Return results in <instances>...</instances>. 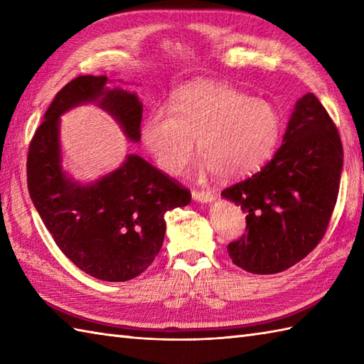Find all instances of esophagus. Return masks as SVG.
Here are the masks:
<instances>
[{
    "label": "esophagus",
    "mask_w": 364,
    "mask_h": 364,
    "mask_svg": "<svg viewBox=\"0 0 364 364\" xmlns=\"http://www.w3.org/2000/svg\"><path fill=\"white\" fill-rule=\"evenodd\" d=\"M214 197H215V196H214V194H211V192H208V191L192 189V198L197 200V202H203V203L213 202Z\"/></svg>",
    "instance_id": "obj_1"
}]
</instances>
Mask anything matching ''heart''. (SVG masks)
<instances>
[{"label":"heart","mask_w":364,"mask_h":364,"mask_svg":"<svg viewBox=\"0 0 364 364\" xmlns=\"http://www.w3.org/2000/svg\"><path fill=\"white\" fill-rule=\"evenodd\" d=\"M282 127V115L272 103L227 84L200 81L176 92L170 114L151 112L142 127V139L167 173L181 172L197 141L203 170L220 180H237L272 156Z\"/></svg>","instance_id":"heart-1"}]
</instances>
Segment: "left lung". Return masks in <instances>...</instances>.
<instances>
[{
    "label": "left lung",
    "mask_w": 364,
    "mask_h": 364,
    "mask_svg": "<svg viewBox=\"0 0 364 364\" xmlns=\"http://www.w3.org/2000/svg\"><path fill=\"white\" fill-rule=\"evenodd\" d=\"M338 128L314 94L301 97L283 144L259 172L222 196L241 205L247 233L228 244L237 267L278 274L304 259L326 235L343 170Z\"/></svg>",
    "instance_id": "obj_1"
}]
</instances>
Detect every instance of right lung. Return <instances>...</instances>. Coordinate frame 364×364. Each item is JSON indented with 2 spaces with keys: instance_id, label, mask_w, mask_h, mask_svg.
<instances>
[{
  "instance_id": "right-lung-1",
  "label": "right lung",
  "mask_w": 364,
  "mask_h": 364,
  "mask_svg": "<svg viewBox=\"0 0 364 364\" xmlns=\"http://www.w3.org/2000/svg\"><path fill=\"white\" fill-rule=\"evenodd\" d=\"M107 76L82 75L51 102L31 139L28 189L54 242L76 267L105 282L141 275L159 253L164 214L191 202V191L137 154L102 180L81 186L60 168L59 115L97 102L131 141H141L142 103L136 94L107 89Z\"/></svg>"
}]
</instances>
